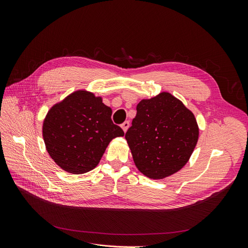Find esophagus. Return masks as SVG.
Wrapping results in <instances>:
<instances>
[{"label": "esophagus", "mask_w": 248, "mask_h": 248, "mask_svg": "<svg viewBox=\"0 0 248 248\" xmlns=\"http://www.w3.org/2000/svg\"><path fill=\"white\" fill-rule=\"evenodd\" d=\"M121 127H122V129L124 130V132H126L127 129L129 128V121H125L124 123H122Z\"/></svg>", "instance_id": "34e87169"}]
</instances>
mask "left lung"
Masks as SVG:
<instances>
[{"instance_id": "1", "label": "left lung", "mask_w": 248, "mask_h": 248, "mask_svg": "<svg viewBox=\"0 0 248 248\" xmlns=\"http://www.w3.org/2000/svg\"><path fill=\"white\" fill-rule=\"evenodd\" d=\"M134 163L151 179H162L181 170L199 139L192 112L170 93L141 100L125 134Z\"/></svg>"}]
</instances>
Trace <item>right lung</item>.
Returning a JSON list of instances; mask_svg holds the SVG:
<instances>
[{"label":"right lung","mask_w":248,"mask_h":248,"mask_svg":"<svg viewBox=\"0 0 248 248\" xmlns=\"http://www.w3.org/2000/svg\"><path fill=\"white\" fill-rule=\"evenodd\" d=\"M100 97L78 91L52 107L43 122V140L60 168L84 174L99 163L109 141L124 131L111 121Z\"/></svg>","instance_id":"add662e5"}]
</instances>
